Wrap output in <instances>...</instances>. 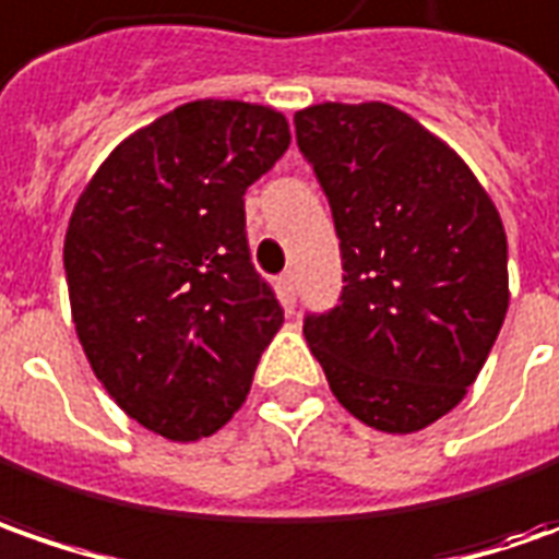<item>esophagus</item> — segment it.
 <instances>
[{"label":"esophagus","instance_id":"1","mask_svg":"<svg viewBox=\"0 0 559 559\" xmlns=\"http://www.w3.org/2000/svg\"><path fill=\"white\" fill-rule=\"evenodd\" d=\"M278 294H281V302H284L287 309L297 302V275H294V272H284V275H281Z\"/></svg>","mask_w":559,"mask_h":559}]
</instances>
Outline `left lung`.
I'll use <instances>...</instances> for the list:
<instances>
[{
  "label": "left lung",
  "instance_id": "left-lung-1",
  "mask_svg": "<svg viewBox=\"0 0 559 559\" xmlns=\"http://www.w3.org/2000/svg\"><path fill=\"white\" fill-rule=\"evenodd\" d=\"M328 194L343 297L302 324L331 393L380 433H417L467 395L510 302L508 235L457 151L383 102L297 110Z\"/></svg>",
  "mask_w": 559,
  "mask_h": 559
}]
</instances>
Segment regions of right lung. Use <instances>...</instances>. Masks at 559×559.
Segmentation results:
<instances>
[{
  "instance_id": "1",
  "label": "right lung",
  "mask_w": 559,
  "mask_h": 559,
  "mask_svg": "<svg viewBox=\"0 0 559 559\" xmlns=\"http://www.w3.org/2000/svg\"><path fill=\"white\" fill-rule=\"evenodd\" d=\"M287 145L275 107L188 102L126 135L70 213L76 337L107 395L151 433L198 442L228 424L284 324L250 265L243 191Z\"/></svg>"
}]
</instances>
